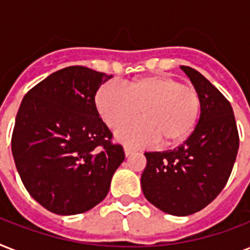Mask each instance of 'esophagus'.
<instances>
[{
    "mask_svg": "<svg viewBox=\"0 0 250 250\" xmlns=\"http://www.w3.org/2000/svg\"><path fill=\"white\" fill-rule=\"evenodd\" d=\"M136 152V150H135V149L133 148H129V146H125V157H128V156H131V154H133V153Z\"/></svg>",
    "mask_w": 250,
    "mask_h": 250,
    "instance_id": "obj_1",
    "label": "esophagus"
}]
</instances>
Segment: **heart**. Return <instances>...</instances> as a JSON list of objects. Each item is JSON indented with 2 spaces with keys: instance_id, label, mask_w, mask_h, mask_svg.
<instances>
[{
  "instance_id": "1",
  "label": "heart",
  "mask_w": 250,
  "mask_h": 250,
  "mask_svg": "<svg viewBox=\"0 0 250 250\" xmlns=\"http://www.w3.org/2000/svg\"><path fill=\"white\" fill-rule=\"evenodd\" d=\"M94 104L111 128H119L140 114L136 121L118 131V137L132 145H152L162 140L175 144L186 139L197 123L201 98L192 85L170 75H148L125 86L109 82L98 88Z\"/></svg>"
}]
</instances>
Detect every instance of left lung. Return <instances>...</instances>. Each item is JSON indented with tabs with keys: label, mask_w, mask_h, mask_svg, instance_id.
<instances>
[{
	"label": "left lung",
	"mask_w": 250,
	"mask_h": 250,
	"mask_svg": "<svg viewBox=\"0 0 250 250\" xmlns=\"http://www.w3.org/2000/svg\"><path fill=\"white\" fill-rule=\"evenodd\" d=\"M182 70L201 98L194 131L178 148L145 153L141 188L150 204L171 215H190L208 206L229 180L239 150V132L229 100L188 66Z\"/></svg>",
	"instance_id": "8db88e82"
}]
</instances>
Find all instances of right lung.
Masks as SVG:
<instances>
[{"instance_id": "right-lung-1", "label": "right lung", "mask_w": 250, "mask_h": 250, "mask_svg": "<svg viewBox=\"0 0 250 250\" xmlns=\"http://www.w3.org/2000/svg\"><path fill=\"white\" fill-rule=\"evenodd\" d=\"M111 78L84 66L62 68L29 89L18 110L15 166L28 193L52 213L94 208L125 161L94 104L100 85Z\"/></svg>"}]
</instances>
